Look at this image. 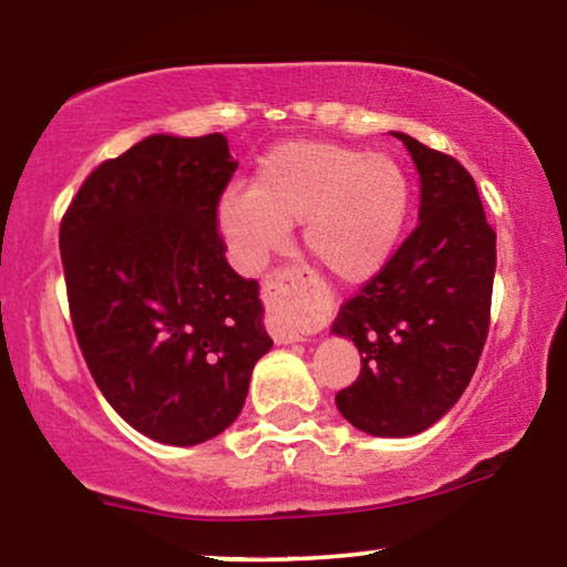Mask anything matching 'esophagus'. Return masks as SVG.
Instances as JSON below:
<instances>
[{"label": "esophagus", "mask_w": 567, "mask_h": 567, "mask_svg": "<svg viewBox=\"0 0 567 567\" xmlns=\"http://www.w3.org/2000/svg\"><path fill=\"white\" fill-rule=\"evenodd\" d=\"M298 271L282 269L275 271L267 282H264V300H267V329L279 344L303 342L306 337L313 334V329L300 327L296 316L290 311V296L296 290Z\"/></svg>", "instance_id": "obj_1"}]
</instances>
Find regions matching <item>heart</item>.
Segmentation results:
<instances>
[{
	"label": "heart",
	"mask_w": 567,
	"mask_h": 567,
	"mask_svg": "<svg viewBox=\"0 0 567 567\" xmlns=\"http://www.w3.org/2000/svg\"><path fill=\"white\" fill-rule=\"evenodd\" d=\"M410 213V178L391 155L329 140H290L259 161L254 184L228 188L217 220L246 269H259L303 223L306 251L342 282L373 277Z\"/></svg>",
	"instance_id": "heart-1"
}]
</instances>
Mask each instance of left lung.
<instances>
[{
	"label": "left lung",
	"instance_id": "obj_1",
	"mask_svg": "<svg viewBox=\"0 0 567 567\" xmlns=\"http://www.w3.org/2000/svg\"><path fill=\"white\" fill-rule=\"evenodd\" d=\"M420 171V223L339 308L334 334L360 350L337 406L362 433L417 435L470 386L489 331L495 230L456 157L394 134Z\"/></svg>",
	"mask_w": 567,
	"mask_h": 567
}]
</instances>
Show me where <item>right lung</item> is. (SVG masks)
I'll return each mask as SVG.
<instances>
[{
	"label": "right lung",
	"mask_w": 567,
	"mask_h": 567,
	"mask_svg": "<svg viewBox=\"0 0 567 567\" xmlns=\"http://www.w3.org/2000/svg\"><path fill=\"white\" fill-rule=\"evenodd\" d=\"M236 168L220 132L153 134L97 165L59 225L90 375L134 430L168 446L223 433L271 347L259 285L230 267L217 230Z\"/></svg>",
	"instance_id": "obj_1"
}]
</instances>
